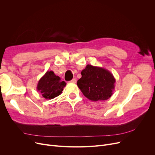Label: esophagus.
Masks as SVG:
<instances>
[{"label":"esophagus","instance_id":"esophagus-1","mask_svg":"<svg viewBox=\"0 0 155 155\" xmlns=\"http://www.w3.org/2000/svg\"><path fill=\"white\" fill-rule=\"evenodd\" d=\"M70 82H71V83H73V84L76 83V82H77V79H76V78H73V79L70 81Z\"/></svg>","mask_w":155,"mask_h":155}]
</instances>
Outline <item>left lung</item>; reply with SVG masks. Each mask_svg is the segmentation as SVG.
<instances>
[{"instance_id":"1","label":"left lung","mask_w":155,"mask_h":155,"mask_svg":"<svg viewBox=\"0 0 155 155\" xmlns=\"http://www.w3.org/2000/svg\"><path fill=\"white\" fill-rule=\"evenodd\" d=\"M81 75L77 85L89 100L105 101L113 94L116 79L107 69L87 64L81 71Z\"/></svg>"}]
</instances>
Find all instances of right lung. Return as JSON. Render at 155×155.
Returning <instances> with one entry per match:
<instances>
[{
  "mask_svg": "<svg viewBox=\"0 0 155 155\" xmlns=\"http://www.w3.org/2000/svg\"><path fill=\"white\" fill-rule=\"evenodd\" d=\"M67 84L61 81L53 71H47L40 78L37 85V91L46 99H53L60 95Z\"/></svg>",
  "mask_w": 155,
  "mask_h": 155,
  "instance_id": "1",
  "label": "right lung"
}]
</instances>
